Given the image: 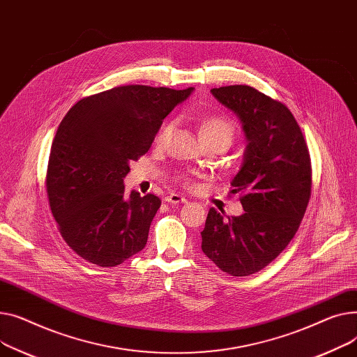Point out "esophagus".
I'll return each instance as SVG.
<instances>
[{"instance_id": "obj_1", "label": "esophagus", "mask_w": 357, "mask_h": 357, "mask_svg": "<svg viewBox=\"0 0 357 357\" xmlns=\"http://www.w3.org/2000/svg\"><path fill=\"white\" fill-rule=\"evenodd\" d=\"M165 202L167 203H172V204H178V203H185L187 199L177 195V193H170L169 196H165Z\"/></svg>"}]
</instances>
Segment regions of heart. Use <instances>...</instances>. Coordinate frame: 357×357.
Segmentation results:
<instances>
[{"instance_id":"b5f03b06","label":"heart","mask_w":357,"mask_h":357,"mask_svg":"<svg viewBox=\"0 0 357 357\" xmlns=\"http://www.w3.org/2000/svg\"><path fill=\"white\" fill-rule=\"evenodd\" d=\"M174 128V122H167L162 125L161 131L157 135V142H162L170 137ZM235 125L234 122L227 119L226 116L208 114L200 118L199 121V137L204 144H219L223 149H229L230 144L235 139ZM176 180L184 185L190 184V177L184 173H178Z\"/></svg>"}]
</instances>
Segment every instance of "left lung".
I'll return each mask as SVG.
<instances>
[{
	"label": "left lung",
	"mask_w": 357,
	"mask_h": 357,
	"mask_svg": "<svg viewBox=\"0 0 357 357\" xmlns=\"http://www.w3.org/2000/svg\"><path fill=\"white\" fill-rule=\"evenodd\" d=\"M241 119L248 139L232 180L245 213L223 216L212 207L202 249L223 272L248 277L274 261L297 234L311 196V160L294 115L252 86L212 89Z\"/></svg>",
	"instance_id": "1"
}]
</instances>
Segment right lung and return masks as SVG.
Instances as JSON below:
<instances>
[{"mask_svg": "<svg viewBox=\"0 0 357 357\" xmlns=\"http://www.w3.org/2000/svg\"><path fill=\"white\" fill-rule=\"evenodd\" d=\"M192 91L118 86L80 99L61 119L46 190L61 238L80 258L107 268L144 249L161 200L138 192L127 197L123 177Z\"/></svg>", "mask_w": 357, "mask_h": 357, "instance_id": "add662e5", "label": "right lung"}]
</instances>
